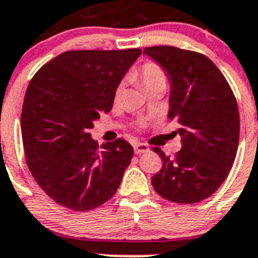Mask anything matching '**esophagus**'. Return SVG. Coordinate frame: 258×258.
I'll return each mask as SVG.
<instances>
[{"label":"esophagus","mask_w":258,"mask_h":258,"mask_svg":"<svg viewBox=\"0 0 258 258\" xmlns=\"http://www.w3.org/2000/svg\"><path fill=\"white\" fill-rule=\"evenodd\" d=\"M134 152H136L137 155H141L143 154V152H147L150 151V147L147 145H145V143H134Z\"/></svg>","instance_id":"34e87169"}]
</instances>
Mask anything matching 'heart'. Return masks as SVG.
I'll list each match as a JSON object with an SVG mask.
<instances>
[{
  "mask_svg": "<svg viewBox=\"0 0 258 258\" xmlns=\"http://www.w3.org/2000/svg\"><path fill=\"white\" fill-rule=\"evenodd\" d=\"M140 79L146 90L154 88H165L166 83H168L165 71L155 61H147L141 67ZM122 94H124V84H120L115 90L116 101H118L122 97Z\"/></svg>",
  "mask_w": 258,
  "mask_h": 258,
  "instance_id": "1",
  "label": "heart"
}]
</instances>
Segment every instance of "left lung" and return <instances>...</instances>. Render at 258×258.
<instances>
[{"mask_svg":"<svg viewBox=\"0 0 258 258\" xmlns=\"http://www.w3.org/2000/svg\"><path fill=\"white\" fill-rule=\"evenodd\" d=\"M170 79L168 118L179 124L182 149L168 156L159 147L163 168L151 178L160 197L192 204L209 198L227 178L239 145L235 95L208 56L174 46L146 47Z\"/></svg>","mask_w":258,"mask_h":258,"instance_id":"obj_1","label":"left lung"}]
</instances>
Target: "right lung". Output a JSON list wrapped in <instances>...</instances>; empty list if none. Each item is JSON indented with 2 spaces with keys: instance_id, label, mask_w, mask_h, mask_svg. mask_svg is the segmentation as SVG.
<instances>
[{
  "instance_id": "obj_1",
  "label": "right lung",
  "mask_w": 258,
  "mask_h": 258,
  "mask_svg": "<svg viewBox=\"0 0 258 258\" xmlns=\"http://www.w3.org/2000/svg\"><path fill=\"white\" fill-rule=\"evenodd\" d=\"M141 52L71 50L32 77L20 117L27 165L59 206L92 211L121 183L133 147L122 138L99 147L89 129L111 111L116 88Z\"/></svg>"
}]
</instances>
